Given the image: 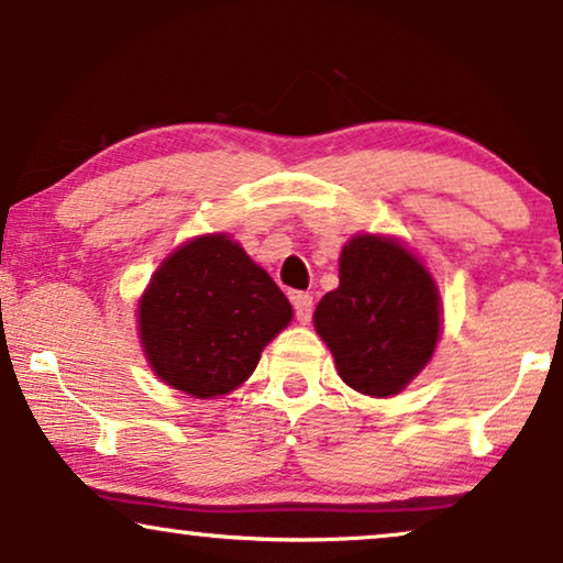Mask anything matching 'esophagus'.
Here are the masks:
<instances>
[{"label":"esophagus","mask_w":563,"mask_h":563,"mask_svg":"<svg viewBox=\"0 0 563 563\" xmlns=\"http://www.w3.org/2000/svg\"><path fill=\"white\" fill-rule=\"evenodd\" d=\"M291 305H295V314H297V320L302 322V325H305V322H310L312 307H314L310 291H295V295H291Z\"/></svg>","instance_id":"obj_1"}]
</instances>
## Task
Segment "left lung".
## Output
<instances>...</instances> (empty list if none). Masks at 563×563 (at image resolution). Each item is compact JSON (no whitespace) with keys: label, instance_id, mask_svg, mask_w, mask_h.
Masks as SVG:
<instances>
[{"label":"left lung","instance_id":"obj_1","mask_svg":"<svg viewBox=\"0 0 563 563\" xmlns=\"http://www.w3.org/2000/svg\"><path fill=\"white\" fill-rule=\"evenodd\" d=\"M341 379L389 397L433 356L441 305L430 274L389 238L356 235L341 253V284L314 310Z\"/></svg>","mask_w":563,"mask_h":563}]
</instances>
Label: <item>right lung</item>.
<instances>
[{"label":"right lung","instance_id":"obj_1","mask_svg":"<svg viewBox=\"0 0 563 563\" xmlns=\"http://www.w3.org/2000/svg\"><path fill=\"white\" fill-rule=\"evenodd\" d=\"M289 320L284 291L225 235L174 251L137 310L153 372L191 397H220L243 384Z\"/></svg>","mask_w":563,"mask_h":563}]
</instances>
